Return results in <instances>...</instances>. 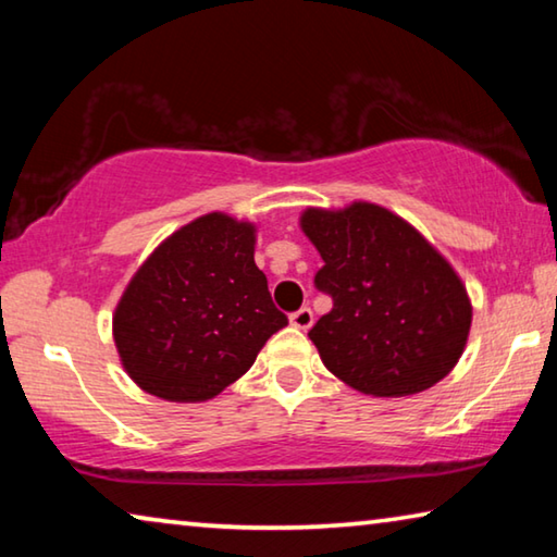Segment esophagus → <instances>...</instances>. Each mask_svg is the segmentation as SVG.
I'll use <instances>...</instances> for the list:
<instances>
[{"label":"esophagus","mask_w":557,"mask_h":557,"mask_svg":"<svg viewBox=\"0 0 557 557\" xmlns=\"http://www.w3.org/2000/svg\"><path fill=\"white\" fill-rule=\"evenodd\" d=\"M289 324L295 326V329H301V332H307V329L314 324V314H312V309H309V307H301V309H297L295 314H289Z\"/></svg>","instance_id":"1"}]
</instances>
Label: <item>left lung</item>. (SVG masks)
<instances>
[{
    "label": "left lung",
    "mask_w": 557,
    "mask_h": 557,
    "mask_svg": "<svg viewBox=\"0 0 557 557\" xmlns=\"http://www.w3.org/2000/svg\"><path fill=\"white\" fill-rule=\"evenodd\" d=\"M299 228L324 260L334 307L309 332L338 381L373 398L432 388L455 369L471 299L449 260L403 215L371 201L307 206Z\"/></svg>",
    "instance_id": "left-lung-1"
}]
</instances>
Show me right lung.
I'll return each mask as SVG.
<instances>
[{"label":"right lung","mask_w":557,"mask_h":557,"mask_svg":"<svg viewBox=\"0 0 557 557\" xmlns=\"http://www.w3.org/2000/svg\"><path fill=\"white\" fill-rule=\"evenodd\" d=\"M258 223L203 213L157 245L112 314L125 373L169 403H206L287 326L256 265Z\"/></svg>","instance_id":"1"}]
</instances>
